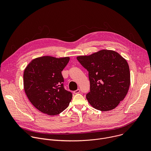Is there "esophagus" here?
<instances>
[{"label":"esophagus","instance_id":"1","mask_svg":"<svg viewBox=\"0 0 151 151\" xmlns=\"http://www.w3.org/2000/svg\"><path fill=\"white\" fill-rule=\"evenodd\" d=\"M80 93V90H79V89H78V90H75V91H73V93H74V94H78V93Z\"/></svg>","mask_w":151,"mask_h":151}]
</instances>
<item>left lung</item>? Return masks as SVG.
<instances>
[{
  "mask_svg": "<svg viewBox=\"0 0 151 151\" xmlns=\"http://www.w3.org/2000/svg\"><path fill=\"white\" fill-rule=\"evenodd\" d=\"M76 58L88 71L90 91L86 97L89 103L101 111L115 109L130 87V72L127 60L117 52L107 50Z\"/></svg>",
  "mask_w": 151,
  "mask_h": 151,
  "instance_id": "1",
  "label": "left lung"
}]
</instances>
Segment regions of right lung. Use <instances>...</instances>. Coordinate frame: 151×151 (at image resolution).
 Returning a JSON list of instances; mask_svg holds the SVG:
<instances>
[{"mask_svg":"<svg viewBox=\"0 0 151 151\" xmlns=\"http://www.w3.org/2000/svg\"><path fill=\"white\" fill-rule=\"evenodd\" d=\"M69 60V57L43 56L33 59L25 68V93L32 104L41 112L50 116L57 115L69 105L72 94L64 89L61 74Z\"/></svg>","mask_w":151,"mask_h":151,"instance_id":"1","label":"right lung"}]
</instances>
